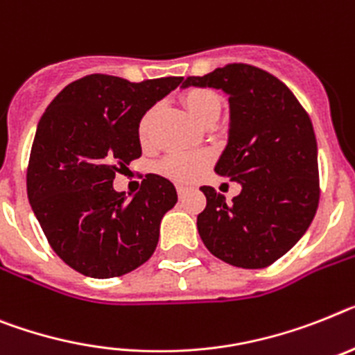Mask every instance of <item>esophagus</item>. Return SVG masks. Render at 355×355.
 <instances>
[{
	"label": "esophagus",
	"instance_id": "esophagus-1",
	"mask_svg": "<svg viewBox=\"0 0 355 355\" xmlns=\"http://www.w3.org/2000/svg\"><path fill=\"white\" fill-rule=\"evenodd\" d=\"M187 191H189V189H187L186 186H177V193H178V198H184V196L187 195Z\"/></svg>",
	"mask_w": 355,
	"mask_h": 355
}]
</instances>
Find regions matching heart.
<instances>
[{"mask_svg":"<svg viewBox=\"0 0 355 355\" xmlns=\"http://www.w3.org/2000/svg\"><path fill=\"white\" fill-rule=\"evenodd\" d=\"M184 108L189 112L200 124H207L209 121L220 115V97L213 90L207 88H189L182 94ZM157 108H150L142 115L139 122V139L141 142H150L151 128H153ZM213 162V155L209 151H189V153H171L159 164V173L164 177L171 178L175 182L189 184L200 177L205 169Z\"/></svg>","mask_w":355,"mask_h":355,"instance_id":"b5f03b06","label":"heart"}]
</instances>
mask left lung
<instances>
[{
	"label": "left lung",
	"instance_id": "obj_1",
	"mask_svg": "<svg viewBox=\"0 0 355 355\" xmlns=\"http://www.w3.org/2000/svg\"><path fill=\"white\" fill-rule=\"evenodd\" d=\"M182 85L229 95V142L214 171L242 184L229 204L213 187H200L207 198L196 218L202 242L234 267H269L305 234L320 204L311 117L278 77L243 62L187 77Z\"/></svg>",
	"mask_w": 355,
	"mask_h": 355
}]
</instances>
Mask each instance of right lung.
Instances as JSON below:
<instances>
[{
    "instance_id": "obj_1",
    "label": "right lung",
    "mask_w": 355,
    "mask_h": 355,
    "mask_svg": "<svg viewBox=\"0 0 355 355\" xmlns=\"http://www.w3.org/2000/svg\"><path fill=\"white\" fill-rule=\"evenodd\" d=\"M180 83L92 73L62 88L44 110L26 193L50 247L77 272L117 278L155 252L160 220L177 204L175 186L150 173L128 200L113 189V178L142 155V115Z\"/></svg>"
}]
</instances>
